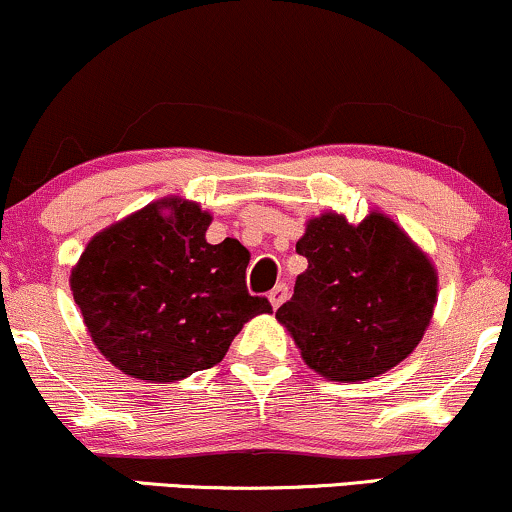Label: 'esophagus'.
Masks as SVG:
<instances>
[{
    "instance_id": "34e87169",
    "label": "esophagus",
    "mask_w": 512,
    "mask_h": 512,
    "mask_svg": "<svg viewBox=\"0 0 512 512\" xmlns=\"http://www.w3.org/2000/svg\"><path fill=\"white\" fill-rule=\"evenodd\" d=\"M288 300V286L286 283H279V286L272 288V293H269V303H272L274 310H279V307L286 303Z\"/></svg>"
}]
</instances>
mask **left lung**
<instances>
[{"label": "left lung", "instance_id": "left-lung-1", "mask_svg": "<svg viewBox=\"0 0 512 512\" xmlns=\"http://www.w3.org/2000/svg\"><path fill=\"white\" fill-rule=\"evenodd\" d=\"M295 250L307 269L276 319L305 365L329 381H367L403 362L432 322L439 276L386 214L360 224L338 212L307 221Z\"/></svg>", "mask_w": 512, "mask_h": 512}]
</instances>
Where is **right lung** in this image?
Instances as JSON below:
<instances>
[{"instance_id": "obj_1", "label": "right lung", "mask_w": 512, "mask_h": 512, "mask_svg": "<svg viewBox=\"0 0 512 512\" xmlns=\"http://www.w3.org/2000/svg\"><path fill=\"white\" fill-rule=\"evenodd\" d=\"M212 214L171 195L90 238L71 269L73 300L97 350L133 379L169 384L224 360L252 317L250 252L236 238L207 243Z\"/></svg>"}]
</instances>
